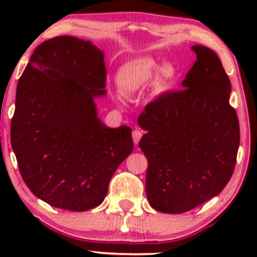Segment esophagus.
I'll return each instance as SVG.
<instances>
[{"mask_svg": "<svg viewBox=\"0 0 257 257\" xmlns=\"http://www.w3.org/2000/svg\"><path fill=\"white\" fill-rule=\"evenodd\" d=\"M142 137H143V132L139 131V130H135V131H133V133H132L133 143H135L137 145V144L140 142V139H142Z\"/></svg>", "mask_w": 257, "mask_h": 257, "instance_id": "1", "label": "esophagus"}]
</instances>
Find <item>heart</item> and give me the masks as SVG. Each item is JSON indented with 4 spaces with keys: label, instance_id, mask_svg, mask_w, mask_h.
<instances>
[{
    "label": "heart",
    "instance_id": "b5f03b06",
    "mask_svg": "<svg viewBox=\"0 0 257 257\" xmlns=\"http://www.w3.org/2000/svg\"><path fill=\"white\" fill-rule=\"evenodd\" d=\"M157 84L160 89L166 87L174 77V69L171 65L165 64L159 66L152 58H138L126 63L119 69L117 82L125 93H133L143 89L150 82H152L157 72Z\"/></svg>",
    "mask_w": 257,
    "mask_h": 257
}]
</instances>
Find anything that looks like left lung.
<instances>
[{"instance_id": "obj_1", "label": "left lung", "mask_w": 257, "mask_h": 257, "mask_svg": "<svg viewBox=\"0 0 257 257\" xmlns=\"http://www.w3.org/2000/svg\"><path fill=\"white\" fill-rule=\"evenodd\" d=\"M192 50L196 61L184 90L161 93L138 118L146 131L139 147L149 161L147 199L168 214L188 212L219 194L233 175L240 145L222 63L209 48Z\"/></svg>"}]
</instances>
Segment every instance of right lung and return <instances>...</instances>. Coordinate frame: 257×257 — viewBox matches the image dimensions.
<instances>
[{
  "label": "right lung",
  "instance_id": "obj_1",
  "mask_svg": "<svg viewBox=\"0 0 257 257\" xmlns=\"http://www.w3.org/2000/svg\"><path fill=\"white\" fill-rule=\"evenodd\" d=\"M104 54L90 41L58 36L38 45L20 77L10 140L20 173L37 198L84 212L100 205L133 151L128 126L97 117L105 91Z\"/></svg>",
  "mask_w": 257,
  "mask_h": 257
}]
</instances>
